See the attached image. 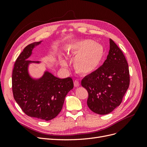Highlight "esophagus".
I'll use <instances>...</instances> for the list:
<instances>
[{
    "label": "esophagus",
    "mask_w": 147,
    "mask_h": 147,
    "mask_svg": "<svg viewBox=\"0 0 147 147\" xmlns=\"http://www.w3.org/2000/svg\"><path fill=\"white\" fill-rule=\"evenodd\" d=\"M74 83V86L75 87H78L80 86V82L78 80H75Z\"/></svg>",
    "instance_id": "esophagus-1"
}]
</instances>
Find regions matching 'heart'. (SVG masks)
<instances>
[{
	"mask_svg": "<svg viewBox=\"0 0 147 147\" xmlns=\"http://www.w3.org/2000/svg\"><path fill=\"white\" fill-rule=\"evenodd\" d=\"M66 52L69 55L76 54L73 59V65L77 72L83 75L92 74L98 69L105 55L103 45L91 39L71 42L67 47ZM59 62L62 66L67 65L63 57H61Z\"/></svg>",
	"mask_w": 147,
	"mask_h": 147,
	"instance_id": "obj_1",
	"label": "heart"
}]
</instances>
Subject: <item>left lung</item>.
I'll use <instances>...</instances> for the list:
<instances>
[{"mask_svg":"<svg viewBox=\"0 0 147 147\" xmlns=\"http://www.w3.org/2000/svg\"><path fill=\"white\" fill-rule=\"evenodd\" d=\"M129 81L125 57L117 44L110 39V50L103 65L82 80V86L88 92V107L99 115L112 112L121 103Z\"/></svg>","mask_w":147,"mask_h":147,"instance_id":"1","label":"left lung"}]
</instances>
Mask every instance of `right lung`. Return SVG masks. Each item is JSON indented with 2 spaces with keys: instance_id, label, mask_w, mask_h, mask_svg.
<instances>
[{
  "instance_id": "1",
  "label": "right lung",
  "mask_w": 147,
  "mask_h": 147,
  "mask_svg": "<svg viewBox=\"0 0 147 147\" xmlns=\"http://www.w3.org/2000/svg\"><path fill=\"white\" fill-rule=\"evenodd\" d=\"M42 41L26 47L18 57L12 74V90L14 99L29 117L49 121L61 111L67 93L72 90V78H59L48 70L42 76L34 78L29 73L31 64H41V61H31L34 48Z\"/></svg>"
}]
</instances>
